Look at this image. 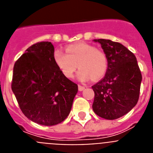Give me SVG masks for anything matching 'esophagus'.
<instances>
[{
  "label": "esophagus",
  "mask_w": 153,
  "mask_h": 153,
  "mask_svg": "<svg viewBox=\"0 0 153 153\" xmlns=\"http://www.w3.org/2000/svg\"><path fill=\"white\" fill-rule=\"evenodd\" d=\"M85 89V87L83 86H80V85H79L78 86V90H79V91H82V90H83Z\"/></svg>",
  "instance_id": "esophagus-1"
}]
</instances>
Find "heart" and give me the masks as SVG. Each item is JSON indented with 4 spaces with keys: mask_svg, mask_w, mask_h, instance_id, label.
Here are the masks:
<instances>
[{
    "mask_svg": "<svg viewBox=\"0 0 153 153\" xmlns=\"http://www.w3.org/2000/svg\"><path fill=\"white\" fill-rule=\"evenodd\" d=\"M55 63L63 76L73 77L77 69L79 80L90 79L97 81L102 79L108 67V58L102 50L86 43L72 44L66 48V53L56 50L53 53Z\"/></svg>",
    "mask_w": 153,
    "mask_h": 153,
    "instance_id": "b5f03b06",
    "label": "heart"
}]
</instances>
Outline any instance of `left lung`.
<instances>
[{
    "label": "left lung",
    "instance_id": "left-lung-1",
    "mask_svg": "<svg viewBox=\"0 0 153 153\" xmlns=\"http://www.w3.org/2000/svg\"><path fill=\"white\" fill-rule=\"evenodd\" d=\"M108 58L105 76L92 86L94 113L106 120H116L129 113L140 97L142 74L135 55L118 42L94 40Z\"/></svg>",
    "mask_w": 153,
    "mask_h": 153
}]
</instances>
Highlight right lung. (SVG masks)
I'll return each instance as SVG.
<instances>
[{
	"instance_id": "right-lung-1",
	"label": "right lung",
	"mask_w": 153,
	"mask_h": 153,
	"mask_svg": "<svg viewBox=\"0 0 153 153\" xmlns=\"http://www.w3.org/2000/svg\"><path fill=\"white\" fill-rule=\"evenodd\" d=\"M51 42H38L14 63L11 89L30 120L54 126L68 117L78 86L67 78L53 60Z\"/></svg>"
}]
</instances>
